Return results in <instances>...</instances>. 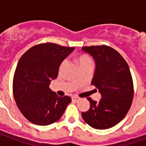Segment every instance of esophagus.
Listing matches in <instances>:
<instances>
[{"instance_id":"1","label":"esophagus","mask_w":146,"mask_h":146,"mask_svg":"<svg viewBox=\"0 0 146 146\" xmlns=\"http://www.w3.org/2000/svg\"><path fill=\"white\" fill-rule=\"evenodd\" d=\"M72 100H73V102H78L79 100H80V98L78 97V96H73L72 97Z\"/></svg>"}]
</instances>
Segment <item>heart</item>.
I'll return each instance as SVG.
<instances>
[{"instance_id":"b5f03b06","label":"heart","mask_w":146,"mask_h":146,"mask_svg":"<svg viewBox=\"0 0 146 146\" xmlns=\"http://www.w3.org/2000/svg\"><path fill=\"white\" fill-rule=\"evenodd\" d=\"M76 61L79 64V66H81L82 65H84L86 64H88V63H92V59L91 57H89L88 54H80L79 56L76 57ZM66 60H64L63 61L61 62V64L59 66V70H61L62 69L64 68V66L66 65Z\"/></svg>"}]
</instances>
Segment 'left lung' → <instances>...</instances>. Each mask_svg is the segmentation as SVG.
<instances>
[{
	"label": "left lung",
	"instance_id": "left-lung-1",
	"mask_svg": "<svg viewBox=\"0 0 146 146\" xmlns=\"http://www.w3.org/2000/svg\"><path fill=\"white\" fill-rule=\"evenodd\" d=\"M96 60L92 85L102 94L99 102L88 98L90 108L82 112L85 122L98 129L115 126L125 117L133 98V82L129 66L118 51L110 46L82 47Z\"/></svg>",
	"mask_w": 146,
	"mask_h": 146
}]
</instances>
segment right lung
Listing matches in <instances>:
<instances>
[{
	"label": "right lung",
	"instance_id": "add662e5",
	"mask_svg": "<svg viewBox=\"0 0 146 146\" xmlns=\"http://www.w3.org/2000/svg\"><path fill=\"white\" fill-rule=\"evenodd\" d=\"M74 47L46 42L36 44L24 53L17 64L13 80L17 105L33 123L46 126L61 117L71 98L60 97L49 89L56 79L61 62Z\"/></svg>",
	"mask_w": 146,
	"mask_h": 146
}]
</instances>
